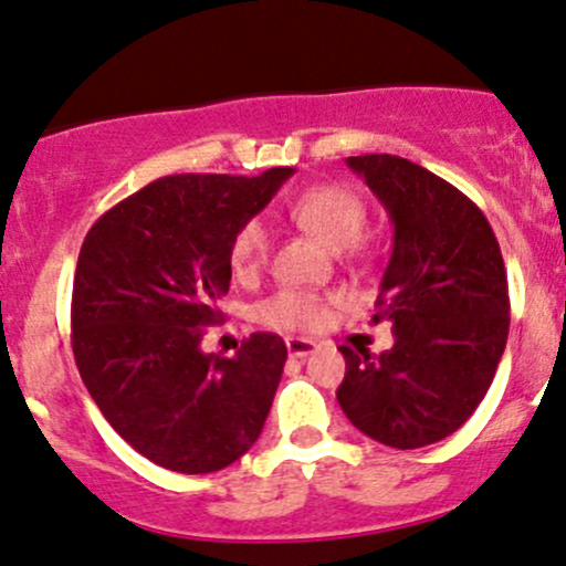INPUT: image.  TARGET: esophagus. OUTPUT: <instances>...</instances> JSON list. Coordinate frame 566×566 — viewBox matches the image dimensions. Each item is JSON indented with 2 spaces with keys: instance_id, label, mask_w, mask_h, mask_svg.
Returning <instances> with one entry per match:
<instances>
[{
  "instance_id": "esophagus-1",
  "label": "esophagus",
  "mask_w": 566,
  "mask_h": 566,
  "mask_svg": "<svg viewBox=\"0 0 566 566\" xmlns=\"http://www.w3.org/2000/svg\"><path fill=\"white\" fill-rule=\"evenodd\" d=\"M284 344H287V353L293 355V358H306V355H312L314 349H317V342H314V338L290 336Z\"/></svg>"
}]
</instances>
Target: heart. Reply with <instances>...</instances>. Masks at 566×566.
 Listing matches in <instances>:
<instances>
[{"label":"heart","instance_id":"obj_1","mask_svg":"<svg viewBox=\"0 0 566 566\" xmlns=\"http://www.w3.org/2000/svg\"><path fill=\"white\" fill-rule=\"evenodd\" d=\"M290 217L317 235L331 249H353L366 252L363 228H366V203L358 192L344 184H314L303 189L290 203ZM271 249V228L260 217L247 219L230 241V265L235 276H252L268 260ZM342 298L333 293H312V290H282L258 306L260 323L279 331H314L331 319L333 308Z\"/></svg>","mask_w":566,"mask_h":566}]
</instances>
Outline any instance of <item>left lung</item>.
Wrapping results in <instances>:
<instances>
[{
    "instance_id": "obj_1",
    "label": "left lung",
    "mask_w": 566,
    "mask_h": 566,
    "mask_svg": "<svg viewBox=\"0 0 566 566\" xmlns=\"http://www.w3.org/2000/svg\"><path fill=\"white\" fill-rule=\"evenodd\" d=\"M392 219V254L374 323L396 344L382 355L342 349L336 398L358 431L398 450L458 431L493 382L510 331L507 273L478 206L431 170L392 157H347Z\"/></svg>"
}]
</instances>
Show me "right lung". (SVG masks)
Listing matches in <instances>:
<instances>
[{
	"label": "right lung",
	"instance_id": "add662e5",
	"mask_svg": "<svg viewBox=\"0 0 566 566\" xmlns=\"http://www.w3.org/2000/svg\"><path fill=\"white\" fill-rule=\"evenodd\" d=\"M293 168L165 176L92 224L73 279V355L113 431L157 467L208 474L263 431L287 347L252 333L233 358L200 349L222 323L230 241Z\"/></svg>",
	"mask_w": 566,
	"mask_h": 566
}]
</instances>
